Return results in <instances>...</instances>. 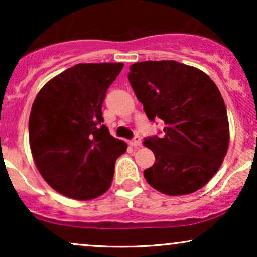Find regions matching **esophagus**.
Instances as JSON below:
<instances>
[{
	"label": "esophagus",
	"instance_id": "esophagus-1",
	"mask_svg": "<svg viewBox=\"0 0 257 257\" xmlns=\"http://www.w3.org/2000/svg\"><path fill=\"white\" fill-rule=\"evenodd\" d=\"M131 145L133 147H140L141 146V139L140 137H135L133 140L131 141Z\"/></svg>",
	"mask_w": 257,
	"mask_h": 257
}]
</instances>
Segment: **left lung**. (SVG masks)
<instances>
[{"instance_id": "left-lung-1", "label": "left lung", "mask_w": 257, "mask_h": 257, "mask_svg": "<svg viewBox=\"0 0 257 257\" xmlns=\"http://www.w3.org/2000/svg\"><path fill=\"white\" fill-rule=\"evenodd\" d=\"M128 79L151 122H164V135L144 146L156 162L146 181L167 196H184L206 185L222 164L229 125L219 88L199 69L174 60L143 61L129 67Z\"/></svg>"}]
</instances>
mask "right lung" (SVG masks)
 I'll use <instances>...</instances> for the list:
<instances>
[{"label": "right lung", "mask_w": 257, "mask_h": 257, "mask_svg": "<svg viewBox=\"0 0 257 257\" xmlns=\"http://www.w3.org/2000/svg\"><path fill=\"white\" fill-rule=\"evenodd\" d=\"M124 64H77L38 91L29 118L34 162L46 182L69 198L89 200L110 188L126 144L102 124L101 106Z\"/></svg>", "instance_id": "add662e5"}]
</instances>
